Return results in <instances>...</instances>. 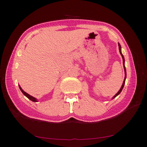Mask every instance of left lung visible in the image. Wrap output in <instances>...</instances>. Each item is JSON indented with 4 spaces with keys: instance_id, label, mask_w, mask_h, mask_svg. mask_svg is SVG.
Masks as SVG:
<instances>
[{
    "instance_id": "1",
    "label": "left lung",
    "mask_w": 147,
    "mask_h": 147,
    "mask_svg": "<svg viewBox=\"0 0 147 147\" xmlns=\"http://www.w3.org/2000/svg\"><path fill=\"white\" fill-rule=\"evenodd\" d=\"M118 46H119V53H120V54H121V55L122 56V58H123V65H124V68H125V80H124V81H123V85H122V86H121V89H120V90L118 91V92L117 93L116 95L113 97V98H115V97H116L118 95H119V94L121 93V90H122V89H123V87H124V85H125V79H126V68H125V63H124V62H125V58H124V57H123V54L121 53V45H120V44L119 43H118Z\"/></svg>"
}]
</instances>
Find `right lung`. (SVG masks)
Here are the masks:
<instances>
[{
  "mask_svg": "<svg viewBox=\"0 0 147 147\" xmlns=\"http://www.w3.org/2000/svg\"><path fill=\"white\" fill-rule=\"evenodd\" d=\"M19 89H20V90H21V92H22V94H23L25 96H26L28 99H30V100H32V101H33V102H37V99H36L35 97H32V96H30V95H29V94H28V93H26V92H24V91L21 89V87L20 86H19Z\"/></svg>",
  "mask_w": 147,
  "mask_h": 147,
  "instance_id": "add662e5",
  "label": "right lung"
}]
</instances>
